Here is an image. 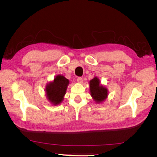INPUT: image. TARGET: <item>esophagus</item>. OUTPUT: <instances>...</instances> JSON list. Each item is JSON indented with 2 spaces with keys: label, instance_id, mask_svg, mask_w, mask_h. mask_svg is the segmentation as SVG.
<instances>
[{
  "label": "esophagus",
  "instance_id": "esophagus-1",
  "mask_svg": "<svg viewBox=\"0 0 157 157\" xmlns=\"http://www.w3.org/2000/svg\"><path fill=\"white\" fill-rule=\"evenodd\" d=\"M77 81L78 82V83L81 84V83H82L83 80H82V78L81 77H78L77 79Z\"/></svg>",
  "mask_w": 157,
  "mask_h": 157
}]
</instances>
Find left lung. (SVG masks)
I'll return each instance as SVG.
<instances>
[{"label":"left lung","mask_w":157,"mask_h":157,"mask_svg":"<svg viewBox=\"0 0 157 157\" xmlns=\"http://www.w3.org/2000/svg\"><path fill=\"white\" fill-rule=\"evenodd\" d=\"M99 80L94 77L90 81V94L96 103H101L105 100L108 96L107 89L99 84Z\"/></svg>","instance_id":"1"}]
</instances>
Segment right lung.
<instances>
[{"label":"right lung","mask_w":157,"mask_h":157,"mask_svg":"<svg viewBox=\"0 0 157 157\" xmlns=\"http://www.w3.org/2000/svg\"><path fill=\"white\" fill-rule=\"evenodd\" d=\"M69 80L63 75H57L52 82L46 85V97L52 104L57 105L63 101L69 85Z\"/></svg>","instance_id":"add662e5"}]
</instances>
